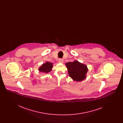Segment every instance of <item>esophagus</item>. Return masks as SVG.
Listing matches in <instances>:
<instances>
[{
	"label": "esophagus",
	"instance_id": "1",
	"mask_svg": "<svg viewBox=\"0 0 123 123\" xmlns=\"http://www.w3.org/2000/svg\"><path fill=\"white\" fill-rule=\"evenodd\" d=\"M59 63H63L64 61L62 59H59Z\"/></svg>",
	"mask_w": 123,
	"mask_h": 123
}]
</instances>
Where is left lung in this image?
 <instances>
[{
	"instance_id": "left-lung-1",
	"label": "left lung",
	"mask_w": 123,
	"mask_h": 123,
	"mask_svg": "<svg viewBox=\"0 0 123 123\" xmlns=\"http://www.w3.org/2000/svg\"><path fill=\"white\" fill-rule=\"evenodd\" d=\"M69 76L74 81L80 82L86 78L88 68L85 64L78 61L68 62L66 64Z\"/></svg>"
}]
</instances>
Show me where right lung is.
Segmentation results:
<instances>
[{
    "instance_id": "add662e5",
    "label": "right lung",
    "mask_w": 123,
    "mask_h": 123,
    "mask_svg": "<svg viewBox=\"0 0 123 123\" xmlns=\"http://www.w3.org/2000/svg\"><path fill=\"white\" fill-rule=\"evenodd\" d=\"M53 67V63L47 62L45 64H43L41 65V66L39 68V70L40 72L47 73L52 70Z\"/></svg>"
}]
</instances>
